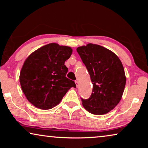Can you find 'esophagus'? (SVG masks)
Returning <instances> with one entry per match:
<instances>
[{
  "label": "esophagus",
  "mask_w": 148,
  "mask_h": 148,
  "mask_svg": "<svg viewBox=\"0 0 148 148\" xmlns=\"http://www.w3.org/2000/svg\"><path fill=\"white\" fill-rule=\"evenodd\" d=\"M75 83H76V86H77V87L79 86V82L77 81V80H76V81H75Z\"/></svg>",
  "instance_id": "34e87169"
}]
</instances>
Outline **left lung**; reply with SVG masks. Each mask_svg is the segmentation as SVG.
<instances>
[{"label": "left lung", "instance_id": "obj_1", "mask_svg": "<svg viewBox=\"0 0 148 148\" xmlns=\"http://www.w3.org/2000/svg\"><path fill=\"white\" fill-rule=\"evenodd\" d=\"M76 50L93 86L91 97L82 99V105L92 114L108 113L121 101L126 84L121 61L114 52L99 45L88 44Z\"/></svg>", "mask_w": 148, "mask_h": 148}]
</instances>
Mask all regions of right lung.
<instances>
[{
	"label": "right lung",
	"mask_w": 148,
	"mask_h": 148,
	"mask_svg": "<svg viewBox=\"0 0 148 148\" xmlns=\"http://www.w3.org/2000/svg\"><path fill=\"white\" fill-rule=\"evenodd\" d=\"M72 53L71 47L51 43L32 53L25 61L19 82L29 102L42 110H49L61 101L71 87L72 80L66 77L64 62Z\"/></svg>",
	"instance_id": "right-lung-1"
}]
</instances>
